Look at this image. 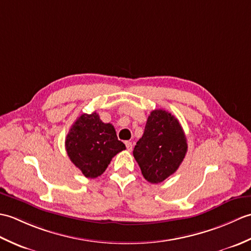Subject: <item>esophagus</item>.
I'll list each match as a JSON object with an SVG mask.
<instances>
[{
  "mask_svg": "<svg viewBox=\"0 0 251 251\" xmlns=\"http://www.w3.org/2000/svg\"><path fill=\"white\" fill-rule=\"evenodd\" d=\"M125 146H126L127 150H128V151H131V150H132V145H131L130 141H126V142H125Z\"/></svg>",
  "mask_w": 251,
  "mask_h": 251,
  "instance_id": "34e87169",
  "label": "esophagus"
}]
</instances>
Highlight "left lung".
<instances>
[{
	"mask_svg": "<svg viewBox=\"0 0 251 251\" xmlns=\"http://www.w3.org/2000/svg\"><path fill=\"white\" fill-rule=\"evenodd\" d=\"M186 151V137L179 121L158 109L149 115L145 132L132 153L145 179L159 183L176 173Z\"/></svg>",
	"mask_w": 251,
	"mask_h": 251,
	"instance_id": "1",
	"label": "left lung"
}]
</instances>
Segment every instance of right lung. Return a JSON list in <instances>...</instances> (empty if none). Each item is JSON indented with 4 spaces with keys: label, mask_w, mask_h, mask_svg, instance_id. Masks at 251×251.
I'll return each mask as SVG.
<instances>
[{
    "label": "right lung",
    "mask_w": 251,
    "mask_h": 251,
    "mask_svg": "<svg viewBox=\"0 0 251 251\" xmlns=\"http://www.w3.org/2000/svg\"><path fill=\"white\" fill-rule=\"evenodd\" d=\"M125 149L113 125L105 124L96 112L77 117L66 138L68 156L90 179L102 175L111 159Z\"/></svg>",
    "instance_id": "right-lung-1"
}]
</instances>
